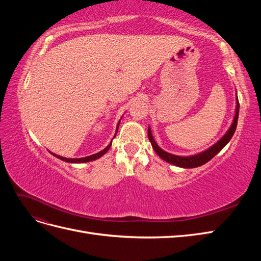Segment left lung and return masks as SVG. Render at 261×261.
Returning a JSON list of instances; mask_svg holds the SVG:
<instances>
[{
	"instance_id": "8db88e82",
	"label": "left lung",
	"mask_w": 261,
	"mask_h": 261,
	"mask_svg": "<svg viewBox=\"0 0 261 261\" xmlns=\"http://www.w3.org/2000/svg\"><path fill=\"white\" fill-rule=\"evenodd\" d=\"M238 101V105H236V113L234 116V121L231 125L230 129L226 132L225 135L221 138L217 144L213 145L212 147H210L209 149H207L206 151H203L201 153H198L196 155H191V156H179V155H174V154H171L167 151H164L162 150L159 146L155 144V141L151 135V130L150 128H148V138L150 140V143L152 145V148L154 149V151L158 153L161 159H163L164 161H167L171 164H174L176 167H180V168H197V167H200V165L207 163L208 161H210L213 156H215L218 152H220L221 150L223 149V147L228 143V141L231 140L232 136L234 135L235 129H236V126H238V120H239V112H240V103H239V100L236 99Z\"/></svg>"
}]
</instances>
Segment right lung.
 Segmentation results:
<instances>
[{
  "label": "right lung",
  "mask_w": 261,
  "mask_h": 261,
  "mask_svg": "<svg viewBox=\"0 0 261 261\" xmlns=\"http://www.w3.org/2000/svg\"><path fill=\"white\" fill-rule=\"evenodd\" d=\"M118 124H120V123H118ZM118 124H117V129H118ZM117 129H116V133H117ZM115 135H116V134H115ZM114 137H115V136H114ZM111 145H112V141H111V144H110L107 148H105L103 150H101L100 152H98V153H96V154L89 155V156L80 158V159H69V158H63V156L57 155V154H54V153H52V154H53V155H55L57 158H59V159H61V160H63V161H65V162H70V163H83V162H89V161H92V160H96V159H98V158H100V156L103 155L105 153H107V151H108V150L110 149V147H111Z\"/></svg>",
  "instance_id": "right-lung-1"
}]
</instances>
